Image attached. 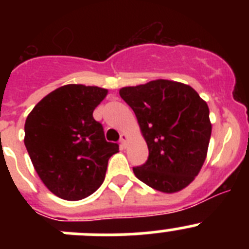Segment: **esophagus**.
Listing matches in <instances>:
<instances>
[{"label":"esophagus","instance_id":"1","mask_svg":"<svg viewBox=\"0 0 249 249\" xmlns=\"http://www.w3.org/2000/svg\"><path fill=\"white\" fill-rule=\"evenodd\" d=\"M127 141H128V136H127L126 133H122V135H121V146H122V148L126 147Z\"/></svg>","mask_w":249,"mask_h":249}]
</instances>
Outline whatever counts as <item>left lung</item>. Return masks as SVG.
I'll return each mask as SVG.
<instances>
[{
  "mask_svg": "<svg viewBox=\"0 0 249 249\" xmlns=\"http://www.w3.org/2000/svg\"><path fill=\"white\" fill-rule=\"evenodd\" d=\"M133 109L148 147V160L133 167L151 188L176 193L192 183L207 157L212 123L207 102L188 85L169 80L120 89Z\"/></svg>",
  "mask_w": 249,
  "mask_h": 249,
  "instance_id": "left-lung-1",
  "label": "left lung"
}]
</instances>
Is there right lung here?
Listing matches in <instances>:
<instances>
[{
    "mask_svg": "<svg viewBox=\"0 0 249 249\" xmlns=\"http://www.w3.org/2000/svg\"><path fill=\"white\" fill-rule=\"evenodd\" d=\"M108 91L65 85L39 101L26 118L25 146L37 175L59 198L80 201L105 181L118 144L107 142L94 108Z\"/></svg>",
    "mask_w": 249,
    "mask_h": 249,
    "instance_id": "obj_1",
    "label": "right lung"
}]
</instances>
